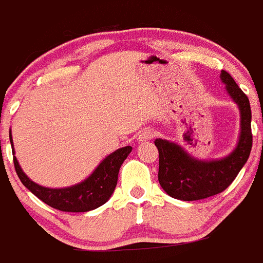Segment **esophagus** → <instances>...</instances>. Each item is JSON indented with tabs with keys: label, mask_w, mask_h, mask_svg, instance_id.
Listing matches in <instances>:
<instances>
[{
	"label": "esophagus",
	"mask_w": 263,
	"mask_h": 263,
	"mask_svg": "<svg viewBox=\"0 0 263 263\" xmlns=\"http://www.w3.org/2000/svg\"><path fill=\"white\" fill-rule=\"evenodd\" d=\"M154 136H155L154 131H152V129H144V131L140 132L139 136H137V141L145 142L147 141V140H152Z\"/></svg>",
	"instance_id": "1"
}]
</instances>
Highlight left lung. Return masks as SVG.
I'll return each instance as SVG.
<instances>
[{"label":"left lung","mask_w":263,"mask_h":263,"mask_svg":"<svg viewBox=\"0 0 263 263\" xmlns=\"http://www.w3.org/2000/svg\"><path fill=\"white\" fill-rule=\"evenodd\" d=\"M220 78L240 113L238 144L226 157L202 160L189 154L176 142L155 140L154 144L159 152L158 180L163 190L175 199L191 202L222 193L235 180L251 154L252 111L248 98L228 72L221 70Z\"/></svg>","instance_id":"obj_1"}]
</instances>
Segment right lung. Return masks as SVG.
<instances>
[{
    "mask_svg": "<svg viewBox=\"0 0 263 263\" xmlns=\"http://www.w3.org/2000/svg\"><path fill=\"white\" fill-rule=\"evenodd\" d=\"M10 142H11L12 155H15L11 131H10ZM131 152V146H124L116 150L104 158L86 180L68 187L53 189L38 185L25 175L16 157H14V165L23 185L43 203L63 212H88L105 204L110 199L118 181L119 168Z\"/></svg>",
    "mask_w": 263,
    "mask_h": 263,
    "instance_id": "obj_1",
    "label": "right lung"
}]
</instances>
